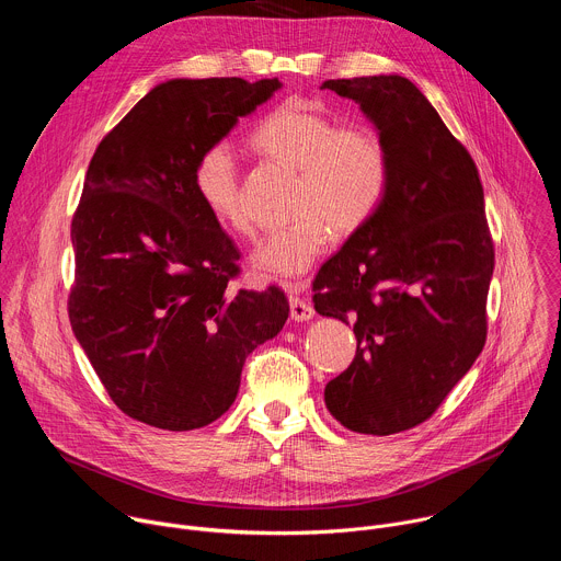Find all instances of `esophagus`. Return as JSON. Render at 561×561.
I'll return each instance as SVG.
<instances>
[{
    "label": "esophagus",
    "instance_id": "obj_1",
    "mask_svg": "<svg viewBox=\"0 0 561 561\" xmlns=\"http://www.w3.org/2000/svg\"><path fill=\"white\" fill-rule=\"evenodd\" d=\"M312 314H314V310L306 299L290 295V317L295 319V322H308V319H312Z\"/></svg>",
    "mask_w": 561,
    "mask_h": 561
}]
</instances>
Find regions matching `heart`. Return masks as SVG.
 Here are the masks:
<instances>
[{"mask_svg": "<svg viewBox=\"0 0 561 561\" xmlns=\"http://www.w3.org/2000/svg\"><path fill=\"white\" fill-rule=\"evenodd\" d=\"M255 148L297 171L295 224L271 232L253 251V268L268 279H295L331 244L333 232L362 230L386 199L390 152L368 126H342L322 106L286 100L253 133ZM193 188L206 213L228 232L247 237L253 221L242 173L228 141L206 146L193 167Z\"/></svg>", "mask_w": 561, "mask_h": 561, "instance_id": "heart-1", "label": "heart"}]
</instances>
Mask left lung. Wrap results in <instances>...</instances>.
I'll use <instances>...</instances> for the list:
<instances>
[{
    "instance_id": "left-lung-1",
    "label": "left lung",
    "mask_w": 561,
    "mask_h": 561,
    "mask_svg": "<svg viewBox=\"0 0 561 561\" xmlns=\"http://www.w3.org/2000/svg\"><path fill=\"white\" fill-rule=\"evenodd\" d=\"M390 152L373 219L314 277V310L353 324L351 366L324 390L348 431L392 435L426 422L486 342L495 249L468 150L407 77L329 79Z\"/></svg>"
}]
</instances>
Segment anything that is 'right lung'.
Listing matches in <instances>:
<instances>
[{"label":"right lung","instance_id":"obj_1","mask_svg":"<svg viewBox=\"0 0 561 561\" xmlns=\"http://www.w3.org/2000/svg\"><path fill=\"white\" fill-rule=\"evenodd\" d=\"M282 82L169 79L100 141L72 215V333L122 413L193 431L234 402L247 357L288 319L277 286H226L239 251L195 188L199 152Z\"/></svg>","mask_w":561,"mask_h":561}]
</instances>
